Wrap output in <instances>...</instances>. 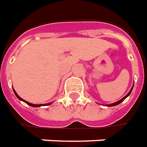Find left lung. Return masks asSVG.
I'll use <instances>...</instances> for the list:
<instances>
[{"mask_svg":"<svg viewBox=\"0 0 147 147\" xmlns=\"http://www.w3.org/2000/svg\"><path fill=\"white\" fill-rule=\"evenodd\" d=\"M132 88H133V87H132V88H131V89L130 90V92H128V94H127V95H126V96H125V97H124V98H122V99H121V100H119L118 102H114V103H113V104H110V105H108V107H114V106H117V105L120 104V103H121V102H123V101H124V100H125V98H127V97H128V96H129V95H130L131 92V91H132Z\"/></svg>","mask_w":147,"mask_h":147,"instance_id":"obj_1","label":"left lung"}]
</instances>
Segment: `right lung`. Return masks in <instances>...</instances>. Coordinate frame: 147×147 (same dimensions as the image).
<instances>
[{
	"mask_svg": "<svg viewBox=\"0 0 147 147\" xmlns=\"http://www.w3.org/2000/svg\"><path fill=\"white\" fill-rule=\"evenodd\" d=\"M13 91H14V93H15V95L16 96L17 98H19V99H20V100H22V101L25 102L26 104H28L29 106H30V107H42V106H44V104H32V103H30V102H28L25 101L24 99H22V98H20V97H19V96L17 95V93L16 92V91H15V90H13ZM49 105H51V103H49V104H48V106H49Z\"/></svg>",
	"mask_w": 147,
	"mask_h": 147,
	"instance_id": "1",
	"label": "right lung"
}]
</instances>
